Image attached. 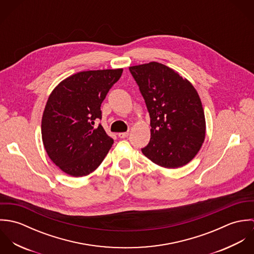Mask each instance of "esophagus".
Instances as JSON below:
<instances>
[{"label": "esophagus", "instance_id": "obj_1", "mask_svg": "<svg viewBox=\"0 0 254 254\" xmlns=\"http://www.w3.org/2000/svg\"><path fill=\"white\" fill-rule=\"evenodd\" d=\"M128 135H129L128 132H120V133H118V137L121 138V139L128 137Z\"/></svg>", "mask_w": 254, "mask_h": 254}]
</instances>
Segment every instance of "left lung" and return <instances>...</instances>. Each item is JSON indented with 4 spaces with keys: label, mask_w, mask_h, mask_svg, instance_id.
<instances>
[{
    "label": "left lung",
    "mask_w": 254,
    "mask_h": 254,
    "mask_svg": "<svg viewBox=\"0 0 254 254\" xmlns=\"http://www.w3.org/2000/svg\"><path fill=\"white\" fill-rule=\"evenodd\" d=\"M129 69L150 116V141L142 152L164 168L188 164L205 139V116L197 91L180 73L156 62Z\"/></svg>",
    "instance_id": "left-lung-1"
}]
</instances>
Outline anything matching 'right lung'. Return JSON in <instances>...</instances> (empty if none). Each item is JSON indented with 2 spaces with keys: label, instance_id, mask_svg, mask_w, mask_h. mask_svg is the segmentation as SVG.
I'll return each mask as SVG.
<instances>
[{
  "label": "right lung",
  "instance_id": "obj_1",
  "mask_svg": "<svg viewBox=\"0 0 254 254\" xmlns=\"http://www.w3.org/2000/svg\"><path fill=\"white\" fill-rule=\"evenodd\" d=\"M123 68L88 70L63 80L50 94L42 116L45 149L59 168L72 177L87 176L105 159L113 144L102 125L101 105Z\"/></svg>",
  "mask_w": 254,
  "mask_h": 254
}]
</instances>
